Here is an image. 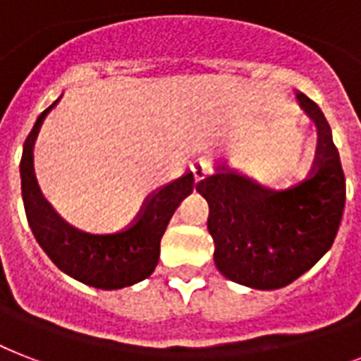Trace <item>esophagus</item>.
I'll return each instance as SVG.
<instances>
[{"label": "esophagus", "mask_w": 361, "mask_h": 361, "mask_svg": "<svg viewBox=\"0 0 361 361\" xmlns=\"http://www.w3.org/2000/svg\"><path fill=\"white\" fill-rule=\"evenodd\" d=\"M212 174V166L208 162L200 161V162H195V166H192V176H195V180L200 181L208 178Z\"/></svg>", "instance_id": "obj_1"}]
</instances>
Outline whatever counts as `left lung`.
<instances>
[{
	"instance_id": "left-lung-1",
	"label": "left lung",
	"mask_w": 361,
	"mask_h": 361,
	"mask_svg": "<svg viewBox=\"0 0 361 361\" xmlns=\"http://www.w3.org/2000/svg\"><path fill=\"white\" fill-rule=\"evenodd\" d=\"M320 132L314 172L288 189L255 185L233 172L197 183L210 206L214 261L225 279L279 290L312 269L334 244L346 202V180L331 126L320 106L297 94Z\"/></svg>"
}]
</instances>
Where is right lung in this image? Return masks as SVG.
Segmentation results:
<instances>
[{
    "label": "right lung",
    "mask_w": 361,
    "mask_h": 361,
    "mask_svg": "<svg viewBox=\"0 0 361 361\" xmlns=\"http://www.w3.org/2000/svg\"><path fill=\"white\" fill-rule=\"evenodd\" d=\"M52 106L37 117L22 149V200L30 229L49 259L71 279L98 290L137 284L155 271L162 235L176 208L192 192L195 178L189 172L153 192L136 221L125 231L92 235L71 227L47 202L34 174V142Z\"/></svg>",
    "instance_id": "1"
}]
</instances>
